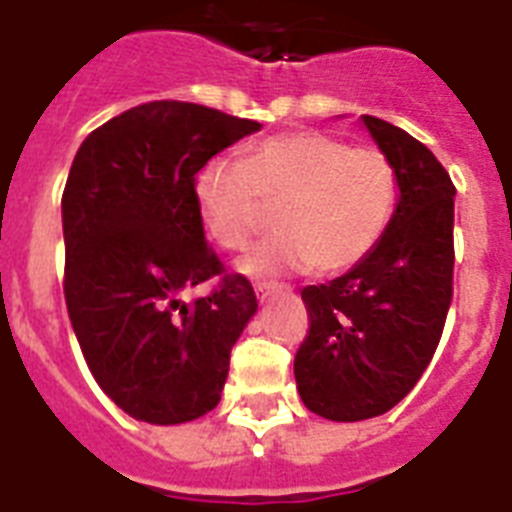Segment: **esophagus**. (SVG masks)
I'll use <instances>...</instances> for the list:
<instances>
[{
  "label": "esophagus",
  "mask_w": 512,
  "mask_h": 512,
  "mask_svg": "<svg viewBox=\"0 0 512 512\" xmlns=\"http://www.w3.org/2000/svg\"><path fill=\"white\" fill-rule=\"evenodd\" d=\"M285 293H290L288 285H277V282H259V285H256V298H259L261 304L269 301V298L285 296Z\"/></svg>",
  "instance_id": "34e87169"
}]
</instances>
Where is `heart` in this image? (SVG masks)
Returning a JSON list of instances; mask_svg holds the SVG:
<instances>
[{"label":"heart","mask_w":512,"mask_h":512,"mask_svg":"<svg viewBox=\"0 0 512 512\" xmlns=\"http://www.w3.org/2000/svg\"><path fill=\"white\" fill-rule=\"evenodd\" d=\"M394 163L378 147H351L317 129L275 134L243 161L214 158L195 177V203L208 237L240 251L275 211L280 232L237 261L248 277L343 272L365 259L396 206Z\"/></svg>","instance_id":"b5f03b06"}]
</instances>
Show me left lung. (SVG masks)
<instances>
[{
	"label": "left lung",
	"instance_id": "1",
	"mask_svg": "<svg viewBox=\"0 0 512 512\" xmlns=\"http://www.w3.org/2000/svg\"><path fill=\"white\" fill-rule=\"evenodd\" d=\"M362 124L394 163L399 198L365 259L301 290L309 335L293 362L306 410L335 423L383 415L410 394L452 304L455 185L404 129L375 116Z\"/></svg>",
	"mask_w": 512,
	"mask_h": 512
}]
</instances>
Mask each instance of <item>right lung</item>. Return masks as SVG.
<instances>
[{
	"label": "right lung",
	"instance_id": "1",
	"mask_svg": "<svg viewBox=\"0 0 512 512\" xmlns=\"http://www.w3.org/2000/svg\"><path fill=\"white\" fill-rule=\"evenodd\" d=\"M259 121L195 102H145L81 142L63 192L65 306L89 370L134 420L179 425L222 399L230 351L259 304L222 275L200 222L195 174Z\"/></svg>",
	"mask_w": 512,
	"mask_h": 512
}]
</instances>
